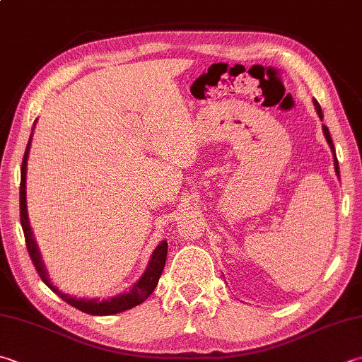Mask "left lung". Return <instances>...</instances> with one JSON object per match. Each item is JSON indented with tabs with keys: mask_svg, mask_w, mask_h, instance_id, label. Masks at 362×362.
I'll return each mask as SVG.
<instances>
[{
	"mask_svg": "<svg viewBox=\"0 0 362 362\" xmlns=\"http://www.w3.org/2000/svg\"><path fill=\"white\" fill-rule=\"evenodd\" d=\"M314 105H315V110H317V112H318V116H320V119H323V115H322V108H320V105H318V102H317V100H314ZM323 133H325V136H327V141H328V144H329V147H331L332 155H334V168H336V173H337V175H339V163H337V158H336L334 144H332L331 134H329V130H328V127H327V125H323Z\"/></svg>",
	"mask_w": 362,
	"mask_h": 362,
	"instance_id": "left-lung-1",
	"label": "left lung"
}]
</instances>
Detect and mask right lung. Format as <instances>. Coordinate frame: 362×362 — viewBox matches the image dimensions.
<instances>
[{"label": "right lung", "mask_w": 362, "mask_h": 362, "mask_svg": "<svg viewBox=\"0 0 362 362\" xmlns=\"http://www.w3.org/2000/svg\"><path fill=\"white\" fill-rule=\"evenodd\" d=\"M30 143L26 146V152L23 155V161H21V180H20V223H21V229H23L25 233V243L28 247V254H30L33 265L35 268V272L40 276V279L45 282V284L53 290V292L61 296V298L69 303L70 306H74L76 309L83 310V313L90 314V315H111V314H117V313H124V310H129L138 304L143 303L146 298L152 295L153 288L157 287L158 279L163 273V268H165L166 264V256H168V243L161 242L157 250L153 251L152 259L148 262V267L144 273L143 278H141L136 284H134L129 292L124 295L115 296L111 300H105V301H98V300H76L72 298V296H67L61 293L58 288H56L52 282L48 281V276L44 270V265H42V260L39 256L37 247H35V243L33 240V233L30 229V224H28V215H26V191H25V180H26V161H28V152H30Z\"/></svg>", "instance_id": "add662e5"}]
</instances>
